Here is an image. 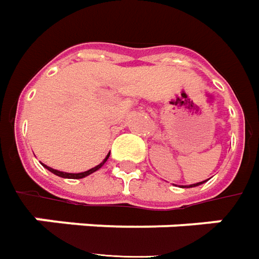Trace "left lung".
Listing matches in <instances>:
<instances>
[{"mask_svg": "<svg viewBox=\"0 0 259 259\" xmlns=\"http://www.w3.org/2000/svg\"><path fill=\"white\" fill-rule=\"evenodd\" d=\"M207 181V180H206ZM206 181H202V182H196V184H193V185H189V186H182V188H193V186H198V185H202V184H205Z\"/></svg>", "mask_w": 259, "mask_h": 259, "instance_id": "1", "label": "left lung"}]
</instances>
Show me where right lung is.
<instances>
[{"label": "right lung", "instance_id": "right-lung-1", "mask_svg": "<svg viewBox=\"0 0 259 259\" xmlns=\"http://www.w3.org/2000/svg\"><path fill=\"white\" fill-rule=\"evenodd\" d=\"M109 154H111V153H109ZM109 154H108V155H106V157H105V160L102 161V162H101L99 165H97V167L91 168V169H88V171H84V172H78V174L63 172V171H57V169H54V168L48 167V165H45V164H41V165H43V167H45V168H48V169H49V171H50V172L56 174L57 177H61V178H68V180H79V178H85L87 175H90V174L95 172V171H98L99 168L102 167V165H104L105 162H106V160L109 158Z\"/></svg>", "mask_w": 259, "mask_h": 259}]
</instances>
